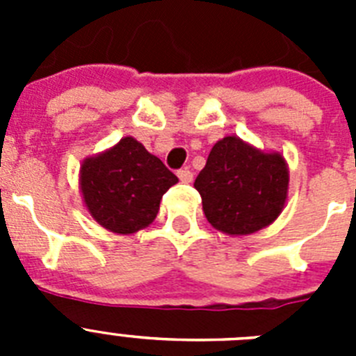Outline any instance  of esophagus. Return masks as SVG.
Wrapping results in <instances>:
<instances>
[{"label":"esophagus","instance_id":"34e87169","mask_svg":"<svg viewBox=\"0 0 356 356\" xmlns=\"http://www.w3.org/2000/svg\"><path fill=\"white\" fill-rule=\"evenodd\" d=\"M176 175H178V178H180L181 184H191V181H193V171H191L188 168L180 169V171L176 172Z\"/></svg>","mask_w":356,"mask_h":356}]
</instances>
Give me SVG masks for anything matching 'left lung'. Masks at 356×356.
Returning a JSON list of instances; mask_svg holds the SVG:
<instances>
[{
  "label": "left lung",
  "mask_w": 356,
  "mask_h": 356,
  "mask_svg": "<svg viewBox=\"0 0 356 356\" xmlns=\"http://www.w3.org/2000/svg\"><path fill=\"white\" fill-rule=\"evenodd\" d=\"M207 221L228 235H250L276 221L287 201L289 168L238 137L217 140L194 181Z\"/></svg>",
  "instance_id": "1"
}]
</instances>
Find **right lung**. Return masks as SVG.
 Segmentation results:
<instances>
[{"label": "right lung", "mask_w": 356, "mask_h": 356, "mask_svg": "<svg viewBox=\"0 0 356 356\" xmlns=\"http://www.w3.org/2000/svg\"><path fill=\"white\" fill-rule=\"evenodd\" d=\"M178 181L175 175L134 137L85 159L80 168L83 203L108 232L130 235L155 221L160 200Z\"/></svg>", "instance_id": "obj_1"}]
</instances>
